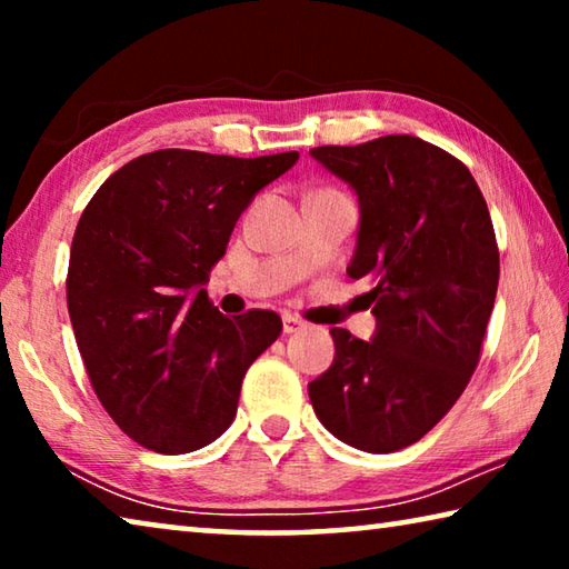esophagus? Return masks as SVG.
<instances>
[{"instance_id": "1", "label": "esophagus", "mask_w": 569, "mask_h": 569, "mask_svg": "<svg viewBox=\"0 0 569 569\" xmlns=\"http://www.w3.org/2000/svg\"><path fill=\"white\" fill-rule=\"evenodd\" d=\"M303 329H306V323L298 319V316H291V313L283 316V333H296V331H303Z\"/></svg>"}]
</instances>
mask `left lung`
<instances>
[{
    "instance_id": "obj_1",
    "label": "left lung",
    "mask_w": 569,
    "mask_h": 569,
    "mask_svg": "<svg viewBox=\"0 0 569 569\" xmlns=\"http://www.w3.org/2000/svg\"><path fill=\"white\" fill-rule=\"evenodd\" d=\"M311 158L359 198L346 273L369 281L377 331L331 329L333 363L308 397L343 445L389 455L427 435L477 369L499 283L492 218L465 162L413 134Z\"/></svg>"
}]
</instances>
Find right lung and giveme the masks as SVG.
Returning a JSON list of instances; mask_svg holds the SVG:
<instances>
[{
  "mask_svg": "<svg viewBox=\"0 0 569 569\" xmlns=\"http://www.w3.org/2000/svg\"><path fill=\"white\" fill-rule=\"evenodd\" d=\"M298 152L263 158L156 150L102 182L77 223L67 308L112 421L158 455H188L233 423L248 366L283 323L228 319L206 283L243 210Z\"/></svg>",
  "mask_w": 569,
  "mask_h": 569,
  "instance_id": "right-lung-1",
  "label": "right lung"
}]
</instances>
